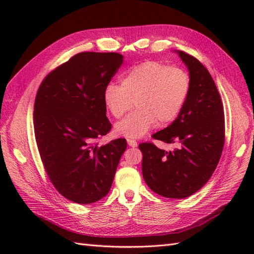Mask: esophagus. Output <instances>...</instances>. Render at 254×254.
Wrapping results in <instances>:
<instances>
[{
    "instance_id": "1",
    "label": "esophagus",
    "mask_w": 254,
    "mask_h": 254,
    "mask_svg": "<svg viewBox=\"0 0 254 254\" xmlns=\"http://www.w3.org/2000/svg\"><path fill=\"white\" fill-rule=\"evenodd\" d=\"M127 145H128V146H131V147H136L137 146V142L134 141V139L128 138L127 139Z\"/></svg>"
}]
</instances>
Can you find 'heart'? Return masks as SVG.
Wrapping results in <instances>:
<instances>
[{"instance_id": "1", "label": "heart", "mask_w": 254, "mask_h": 254, "mask_svg": "<svg viewBox=\"0 0 254 254\" xmlns=\"http://www.w3.org/2000/svg\"><path fill=\"white\" fill-rule=\"evenodd\" d=\"M191 91V76L186 69L159 61H145L128 68L121 86L110 83L104 90V104L116 119L135 105L136 109L116 124L119 136L139 138L156 126L174 122Z\"/></svg>"}]
</instances>
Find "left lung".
Wrapping results in <instances>:
<instances>
[{
	"label": "left lung",
	"instance_id": "obj_1",
	"mask_svg": "<svg viewBox=\"0 0 254 254\" xmlns=\"http://www.w3.org/2000/svg\"><path fill=\"white\" fill-rule=\"evenodd\" d=\"M189 68L191 91L180 115L153 138L177 144L172 152L142 143V171L149 189L161 196L185 198L198 191L216 169L225 144L224 106L207 68L179 51Z\"/></svg>",
	"mask_w": 254,
	"mask_h": 254
}]
</instances>
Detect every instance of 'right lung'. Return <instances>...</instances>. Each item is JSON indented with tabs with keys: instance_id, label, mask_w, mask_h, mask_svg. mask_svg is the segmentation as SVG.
<instances>
[{
	"instance_id": "obj_1",
	"label": "right lung",
	"mask_w": 254,
	"mask_h": 254,
	"mask_svg": "<svg viewBox=\"0 0 254 254\" xmlns=\"http://www.w3.org/2000/svg\"><path fill=\"white\" fill-rule=\"evenodd\" d=\"M123 62L117 52H80L56 67L38 88L34 108L37 147L57 191L90 204L110 191L126 138L98 145L111 130L104 90Z\"/></svg>"
}]
</instances>
